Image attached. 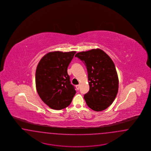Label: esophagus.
I'll list each match as a JSON object with an SVG mask.
<instances>
[{"mask_svg": "<svg viewBox=\"0 0 151 151\" xmlns=\"http://www.w3.org/2000/svg\"><path fill=\"white\" fill-rule=\"evenodd\" d=\"M76 88L77 90H79V88H80V85H78V86H76Z\"/></svg>", "mask_w": 151, "mask_h": 151, "instance_id": "obj_1", "label": "esophagus"}]
</instances>
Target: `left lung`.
<instances>
[{
	"instance_id": "obj_1",
	"label": "left lung",
	"mask_w": 151,
	"mask_h": 151,
	"mask_svg": "<svg viewBox=\"0 0 151 151\" xmlns=\"http://www.w3.org/2000/svg\"><path fill=\"white\" fill-rule=\"evenodd\" d=\"M75 57L86 66L89 91L84 98L87 105L96 111L105 110L118 91L119 80L113 61L100 49L79 52Z\"/></svg>"
}]
</instances>
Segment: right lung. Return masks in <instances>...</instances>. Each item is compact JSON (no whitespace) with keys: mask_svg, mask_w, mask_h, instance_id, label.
I'll list each match as a JSON object with an SVG mask.
<instances>
[{"mask_svg":"<svg viewBox=\"0 0 151 151\" xmlns=\"http://www.w3.org/2000/svg\"><path fill=\"white\" fill-rule=\"evenodd\" d=\"M76 51H51L41 58L36 68V86L43 102L54 110L70 105L76 93L67 68Z\"/></svg>","mask_w":151,"mask_h":151,"instance_id":"1","label":"right lung"}]
</instances>
